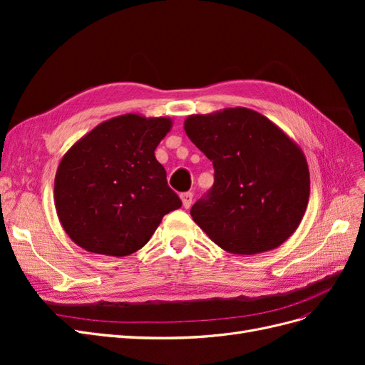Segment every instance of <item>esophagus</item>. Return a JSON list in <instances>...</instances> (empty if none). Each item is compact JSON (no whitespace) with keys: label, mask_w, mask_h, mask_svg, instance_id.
<instances>
[{"label":"esophagus","mask_w":365,"mask_h":365,"mask_svg":"<svg viewBox=\"0 0 365 365\" xmlns=\"http://www.w3.org/2000/svg\"><path fill=\"white\" fill-rule=\"evenodd\" d=\"M192 200H193V193L192 192L181 193V201H182V207L184 208H189L192 205Z\"/></svg>","instance_id":"34e87169"}]
</instances>
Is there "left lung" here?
Wrapping results in <instances>:
<instances>
[{
  "label": "left lung",
  "mask_w": 365,
  "mask_h": 365,
  "mask_svg": "<svg viewBox=\"0 0 365 365\" xmlns=\"http://www.w3.org/2000/svg\"><path fill=\"white\" fill-rule=\"evenodd\" d=\"M184 130L215 168L212 190L190 210L204 233L239 256L284 244L311 192L302 148L269 118L242 106L189 115Z\"/></svg>",
  "instance_id": "8db88e82"
}]
</instances>
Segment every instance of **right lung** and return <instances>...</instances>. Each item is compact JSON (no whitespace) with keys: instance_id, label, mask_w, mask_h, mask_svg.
<instances>
[{"instance_id":"right-lung-1","label":"right lung","mask_w":365,"mask_h":365,"mask_svg":"<svg viewBox=\"0 0 365 365\" xmlns=\"http://www.w3.org/2000/svg\"><path fill=\"white\" fill-rule=\"evenodd\" d=\"M172 125L169 117L123 114L65 152L54 176V207L76 245L129 256L148 244L164 215L181 207L155 158Z\"/></svg>"}]
</instances>
